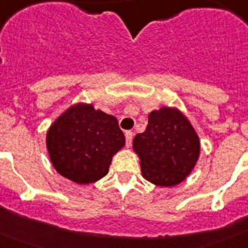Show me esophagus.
I'll use <instances>...</instances> for the list:
<instances>
[{
    "label": "esophagus",
    "mask_w": 248,
    "mask_h": 248,
    "mask_svg": "<svg viewBox=\"0 0 248 248\" xmlns=\"http://www.w3.org/2000/svg\"><path fill=\"white\" fill-rule=\"evenodd\" d=\"M133 137H134V133L133 131H126L125 133V141H126V146L131 145V141H133Z\"/></svg>",
    "instance_id": "esophagus-1"
}]
</instances>
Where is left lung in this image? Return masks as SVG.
<instances>
[{"instance_id": "1", "label": "left lung", "mask_w": 248, "mask_h": 248, "mask_svg": "<svg viewBox=\"0 0 248 248\" xmlns=\"http://www.w3.org/2000/svg\"><path fill=\"white\" fill-rule=\"evenodd\" d=\"M144 179L157 186L180 184L191 172L200 154V141L187 118L177 109L151 111L145 131L135 135Z\"/></svg>"}]
</instances>
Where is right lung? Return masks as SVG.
<instances>
[{"label":"right lung","instance_id":"right-lung-1","mask_svg":"<svg viewBox=\"0 0 248 248\" xmlns=\"http://www.w3.org/2000/svg\"><path fill=\"white\" fill-rule=\"evenodd\" d=\"M125 144L117 118L76 104L47 131V149L54 169L77 184H91L108 174L113 155Z\"/></svg>","mask_w":248,"mask_h":248}]
</instances>
